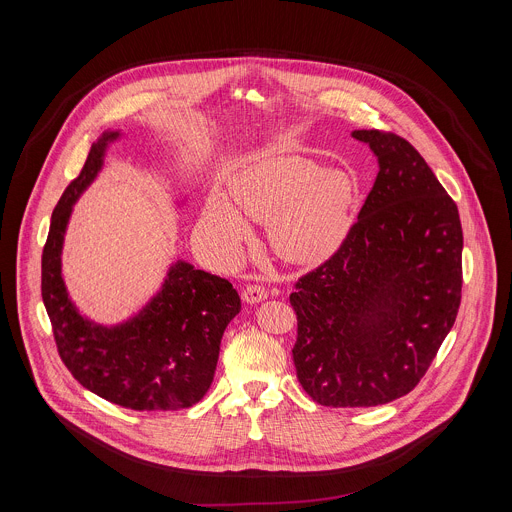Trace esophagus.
Wrapping results in <instances>:
<instances>
[{"mask_svg":"<svg viewBox=\"0 0 512 512\" xmlns=\"http://www.w3.org/2000/svg\"><path fill=\"white\" fill-rule=\"evenodd\" d=\"M243 300L247 304H259V302L267 300V289L263 285H247L243 289Z\"/></svg>","mask_w":512,"mask_h":512,"instance_id":"34e87169","label":"esophagus"}]
</instances>
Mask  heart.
Listing matches in <instances>:
<instances>
[{
  "mask_svg": "<svg viewBox=\"0 0 512 512\" xmlns=\"http://www.w3.org/2000/svg\"><path fill=\"white\" fill-rule=\"evenodd\" d=\"M360 198L358 180L302 154H271L247 162L223 192L208 194L200 214L202 241L225 261L251 237L248 218L267 223V241L285 261L316 265L344 243Z\"/></svg>",
  "mask_w": 512,
  "mask_h": 512,
  "instance_id": "b5f03b06",
  "label": "heart"
}]
</instances>
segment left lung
I'll return each instance as SVG.
<instances>
[{"mask_svg":"<svg viewBox=\"0 0 512 512\" xmlns=\"http://www.w3.org/2000/svg\"><path fill=\"white\" fill-rule=\"evenodd\" d=\"M352 137L379 174L340 249L298 279L294 364L326 407H375L421 381L462 300V225L413 145L379 129Z\"/></svg>","mask_w":512,"mask_h":512,"instance_id":"left-lung-1","label":"left lung"}]
</instances>
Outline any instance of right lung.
<instances>
[{
	"label": "right lung",
	"instance_id": "obj_1",
	"mask_svg": "<svg viewBox=\"0 0 512 512\" xmlns=\"http://www.w3.org/2000/svg\"><path fill=\"white\" fill-rule=\"evenodd\" d=\"M105 131L58 200L42 251V300L66 369L91 393L135 411H178L196 405L214 379L221 338L241 312L233 285L188 261L170 265L158 294L129 320L103 326L85 318L62 279V243L72 206L103 168Z\"/></svg>",
	"mask_w": 512,
	"mask_h": 512
}]
</instances>
